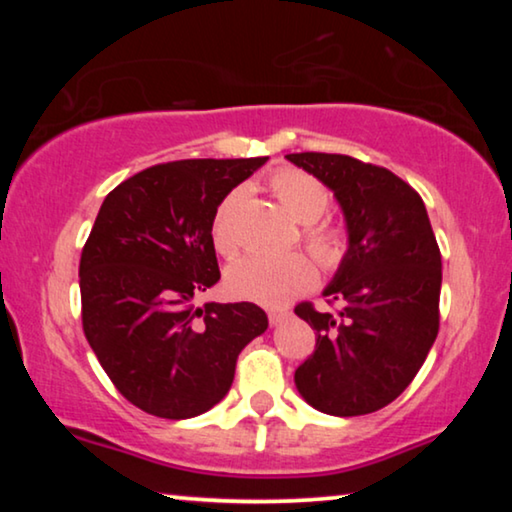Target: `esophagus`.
<instances>
[{"label": "esophagus", "mask_w": 512, "mask_h": 512, "mask_svg": "<svg viewBox=\"0 0 512 512\" xmlns=\"http://www.w3.org/2000/svg\"><path fill=\"white\" fill-rule=\"evenodd\" d=\"M284 319H289V312H286V310H270V312H268L270 326H279Z\"/></svg>", "instance_id": "obj_1"}]
</instances>
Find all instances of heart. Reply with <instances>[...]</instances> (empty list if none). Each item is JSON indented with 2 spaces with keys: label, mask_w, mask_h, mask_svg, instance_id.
<instances>
[{
  "label": "heart",
  "mask_w": 512,
  "mask_h": 512,
  "mask_svg": "<svg viewBox=\"0 0 512 512\" xmlns=\"http://www.w3.org/2000/svg\"><path fill=\"white\" fill-rule=\"evenodd\" d=\"M268 186L293 219L305 223L303 237L307 249L326 270L338 268L347 251L345 230L335 223H321L331 195L312 174L296 167H279L270 174ZM244 198V188H235L216 207L212 219V242L219 254L233 256L240 247L235 230V212ZM317 282V268L310 256L293 251L284 256L249 254L233 263L226 272V289L233 298L263 307H282L300 293L310 291Z\"/></svg>",
  "instance_id": "obj_1"
}]
</instances>
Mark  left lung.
<instances>
[{"label": "left lung", "instance_id": "8db88e82", "mask_svg": "<svg viewBox=\"0 0 512 512\" xmlns=\"http://www.w3.org/2000/svg\"><path fill=\"white\" fill-rule=\"evenodd\" d=\"M286 160L331 188L349 240L324 289L338 310L296 307L317 333L296 387L326 415H368L403 394L438 335L443 263L436 235L419 193L387 167L314 151Z\"/></svg>", "mask_w": 512, "mask_h": 512}]
</instances>
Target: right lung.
Returning a JSON list of instances; mask_svg holds the SVG:
<instances>
[{
	"instance_id": "right-lung-1",
	"label": "right lung",
	"mask_w": 512,
	"mask_h": 512,
	"mask_svg": "<svg viewBox=\"0 0 512 512\" xmlns=\"http://www.w3.org/2000/svg\"><path fill=\"white\" fill-rule=\"evenodd\" d=\"M265 160L146 167L97 212L79 265L83 333L114 387L149 415L188 419L214 408L237 356L268 328L254 303H191L221 279L216 207Z\"/></svg>"
}]
</instances>
